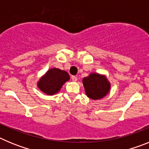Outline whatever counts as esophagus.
<instances>
[{"mask_svg": "<svg viewBox=\"0 0 149 149\" xmlns=\"http://www.w3.org/2000/svg\"><path fill=\"white\" fill-rule=\"evenodd\" d=\"M72 81H74V82H75V81H77V78L76 76H72Z\"/></svg>", "mask_w": 149, "mask_h": 149, "instance_id": "obj_1", "label": "esophagus"}]
</instances>
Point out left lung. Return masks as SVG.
I'll list each match as a JSON object with an SVG mask.
<instances>
[{
	"label": "left lung",
	"mask_w": 149,
	"mask_h": 149,
	"mask_svg": "<svg viewBox=\"0 0 149 149\" xmlns=\"http://www.w3.org/2000/svg\"><path fill=\"white\" fill-rule=\"evenodd\" d=\"M82 82L86 96L93 100L103 98L108 94L111 87L106 76L96 72H92L84 77Z\"/></svg>",
	"instance_id": "8db88e82"
}]
</instances>
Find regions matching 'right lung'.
<instances>
[{"label":"right lung","instance_id":"1","mask_svg":"<svg viewBox=\"0 0 149 149\" xmlns=\"http://www.w3.org/2000/svg\"><path fill=\"white\" fill-rule=\"evenodd\" d=\"M68 72L60 68L48 69L37 82V86L42 93L48 95H54L60 92L63 84L69 81Z\"/></svg>","mask_w":149,"mask_h":149}]
</instances>
